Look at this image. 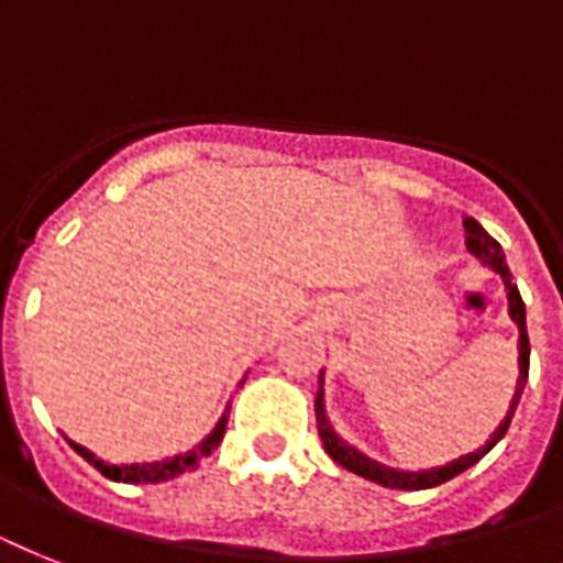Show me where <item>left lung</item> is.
<instances>
[{
    "mask_svg": "<svg viewBox=\"0 0 563 563\" xmlns=\"http://www.w3.org/2000/svg\"><path fill=\"white\" fill-rule=\"evenodd\" d=\"M463 228H465V245H468V251H472L474 257L483 260L486 266L495 268V272L504 277L506 289H509V312L520 327L518 390H515V399H511V405H509V413H506V419L500 422V428L492 433V440H488L486 445L479 448V451H474V454L460 456V460H454V463H448V465H442V468H433V472H422V474L393 472V468H385V465L373 463V460H367L364 454H358V451H353L350 445H344V442L338 440L335 433L329 431L327 419H323V396L318 393L314 408H318V416H321V440H323V448H327V454L332 456L338 465H344L346 472L358 474V477H364V479H373V483H378V486L405 488V492H413V488H433V486H440V483H448V479L456 477V474H463L465 468H472L474 463H479V460H483V456H486L488 451H492V448H495L497 442L506 437V431H509V424H511V416H515V408H518V401H520V393H523V385H527L529 335H527V306H523V297H520L518 286H515V280H511V272H509V266H506V257H504V249H500V242L488 234L486 228L479 225L477 219H472V217L463 219Z\"/></svg>",
    "mask_w": 563,
    "mask_h": 563,
    "instance_id": "1",
    "label": "left lung"
}]
</instances>
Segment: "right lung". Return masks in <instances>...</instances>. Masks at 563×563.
I'll return each mask as SVG.
<instances>
[{
	"mask_svg": "<svg viewBox=\"0 0 563 563\" xmlns=\"http://www.w3.org/2000/svg\"><path fill=\"white\" fill-rule=\"evenodd\" d=\"M225 424H228V416H222L217 428H213V433H210L202 445L194 448V451H187V454L181 456H173V460L150 463V465H109V463H100L98 456L91 454V451H86L84 445H77V442H71V448H75L77 454L84 456L86 463L95 465L103 477L115 479V483H164V479H173L178 477V474L199 468L205 456L213 454V448L222 442V437H225Z\"/></svg>",
	"mask_w": 563,
	"mask_h": 563,
	"instance_id": "obj_1",
	"label": "right lung"
}]
</instances>
